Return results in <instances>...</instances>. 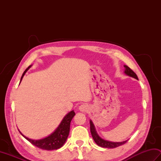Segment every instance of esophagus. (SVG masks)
<instances>
[{
	"instance_id": "obj_1",
	"label": "esophagus",
	"mask_w": 161,
	"mask_h": 161,
	"mask_svg": "<svg viewBox=\"0 0 161 161\" xmlns=\"http://www.w3.org/2000/svg\"><path fill=\"white\" fill-rule=\"evenodd\" d=\"M79 110H80L81 112H86L88 110V105L86 104H81L80 107H79Z\"/></svg>"
}]
</instances>
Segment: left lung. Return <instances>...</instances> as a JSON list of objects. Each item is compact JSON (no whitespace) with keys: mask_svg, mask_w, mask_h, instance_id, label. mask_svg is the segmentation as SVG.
I'll return each mask as SVG.
<instances>
[{"mask_svg":"<svg viewBox=\"0 0 161 161\" xmlns=\"http://www.w3.org/2000/svg\"><path fill=\"white\" fill-rule=\"evenodd\" d=\"M124 67L125 68V75H128L129 77H131L133 78H135L136 80H138L137 75H136V74L131 69V68L128 67L127 66H126V65H125ZM90 129H91V133L92 137H93L94 141L98 146L101 147L110 148V149L115 148L122 145H124L125 143H126L128 141V140H126V141H122V142H111V141H107V140L102 138L100 136L97 134L96 129H95V125H93V122H92L91 119H90Z\"/></svg>","mask_w":161,"mask_h":161,"instance_id":"obj_1","label":"left lung"}]
</instances>
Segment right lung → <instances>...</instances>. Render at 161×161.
<instances>
[{
	"mask_svg": "<svg viewBox=\"0 0 161 161\" xmlns=\"http://www.w3.org/2000/svg\"><path fill=\"white\" fill-rule=\"evenodd\" d=\"M32 67V65L27 68V69L24 71L23 73L21 78H20V81H22V79L24 75L26 73V72L28 71L30 68ZM75 115V111L73 110L70 111L69 113L64 116L62 120L60 122L59 126H57V128L54 130V131L47 136V137L43 138L42 139L39 140H32L30 139L26 136H24L23 133L19 131L24 138L26 140L31 142L32 145L37 147L40 149H46V150H54V149H58L61 148L62 147L64 143L66 142V140L68 138V136L69 135L70 132V122L72 119L74 117Z\"/></svg>",
	"mask_w": 161,
	"mask_h": 161,
	"instance_id": "obj_1",
	"label": "right lung"
}]
</instances>
